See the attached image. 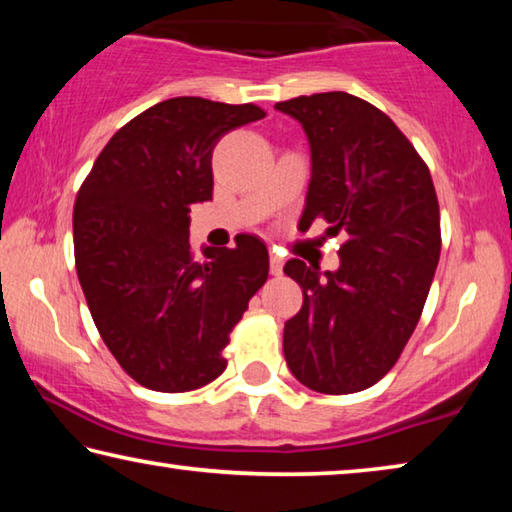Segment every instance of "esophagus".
I'll return each instance as SVG.
<instances>
[{
    "instance_id": "obj_1",
    "label": "esophagus",
    "mask_w": 512,
    "mask_h": 512,
    "mask_svg": "<svg viewBox=\"0 0 512 512\" xmlns=\"http://www.w3.org/2000/svg\"><path fill=\"white\" fill-rule=\"evenodd\" d=\"M282 266H284V257L271 253V273L273 275H282Z\"/></svg>"
}]
</instances>
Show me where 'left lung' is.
I'll return each instance as SVG.
<instances>
[{
	"label": "left lung",
	"mask_w": 512,
	"mask_h": 512,
	"mask_svg": "<svg viewBox=\"0 0 512 512\" xmlns=\"http://www.w3.org/2000/svg\"><path fill=\"white\" fill-rule=\"evenodd\" d=\"M311 146L300 230L316 219L345 232L339 271L289 259L302 309L284 323L293 377L316 393L366 391L400 359L440 257V210L429 167L372 103L320 92L275 103Z\"/></svg>",
	"instance_id": "1"
}]
</instances>
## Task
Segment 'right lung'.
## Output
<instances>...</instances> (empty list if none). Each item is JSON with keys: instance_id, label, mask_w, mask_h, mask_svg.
<instances>
[{"instance_id": "1", "label": "right lung", "mask_w": 512, "mask_h": 512, "mask_svg": "<svg viewBox=\"0 0 512 512\" xmlns=\"http://www.w3.org/2000/svg\"><path fill=\"white\" fill-rule=\"evenodd\" d=\"M266 117L255 103L176 97L110 137L74 203V257L103 343L137 384L185 393L228 366L230 332L268 277L253 235L235 248L189 246V207L212 198V151Z\"/></svg>"}]
</instances>
